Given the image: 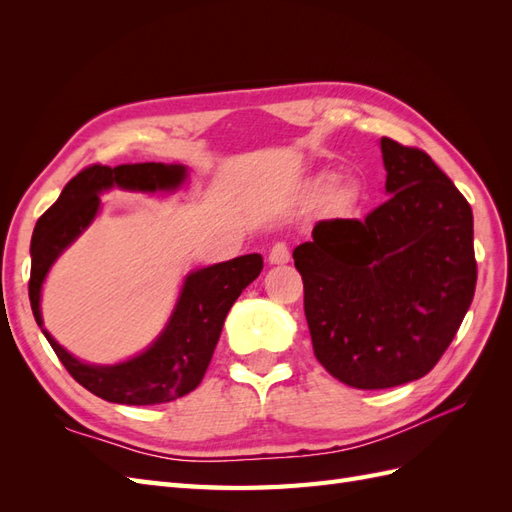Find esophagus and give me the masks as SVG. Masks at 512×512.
Masks as SVG:
<instances>
[{"mask_svg":"<svg viewBox=\"0 0 512 512\" xmlns=\"http://www.w3.org/2000/svg\"><path fill=\"white\" fill-rule=\"evenodd\" d=\"M288 260H290L288 245L286 243H275L271 247V252H269V262H271V265H286Z\"/></svg>","mask_w":512,"mask_h":512,"instance_id":"obj_1","label":"esophagus"}]
</instances>
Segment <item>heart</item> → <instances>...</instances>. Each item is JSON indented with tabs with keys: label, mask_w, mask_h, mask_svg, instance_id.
<instances>
[{
	"label": "heart",
	"mask_w": 512,
	"mask_h": 512,
	"mask_svg": "<svg viewBox=\"0 0 512 512\" xmlns=\"http://www.w3.org/2000/svg\"><path fill=\"white\" fill-rule=\"evenodd\" d=\"M320 188H322V190H327V188H329V181H322Z\"/></svg>",
	"instance_id": "heart-1"
}]
</instances>
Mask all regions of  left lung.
<instances>
[{
  "mask_svg": "<svg viewBox=\"0 0 512 512\" xmlns=\"http://www.w3.org/2000/svg\"><path fill=\"white\" fill-rule=\"evenodd\" d=\"M389 200L365 220H322L294 247L320 365L354 389L436 367L476 288L472 207L423 149L382 138Z\"/></svg>",
  "mask_w": 512,
  "mask_h": 512,
  "instance_id": "left-lung-1",
  "label": "left lung"
}]
</instances>
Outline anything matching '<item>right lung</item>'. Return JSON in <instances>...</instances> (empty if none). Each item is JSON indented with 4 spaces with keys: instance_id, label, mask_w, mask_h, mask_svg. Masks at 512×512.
<instances>
[{
    "instance_id": "right-lung-1",
    "label": "right lung",
    "mask_w": 512,
    "mask_h": 512,
    "mask_svg": "<svg viewBox=\"0 0 512 512\" xmlns=\"http://www.w3.org/2000/svg\"><path fill=\"white\" fill-rule=\"evenodd\" d=\"M185 179L181 164H91L72 177L51 209L42 213L32 237L29 301L51 348L68 374L94 395L128 406L166 404L188 395L203 380L224 327L228 309L262 271V256L247 254L188 275L166 329L143 354L119 365H87L61 348L42 327L40 290L57 256L96 218L100 192L175 190Z\"/></svg>"
}]
</instances>
